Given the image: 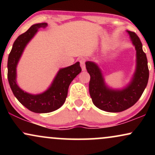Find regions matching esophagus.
I'll list each match as a JSON object with an SVG mask.
<instances>
[{
  "label": "esophagus",
  "instance_id": "1",
  "mask_svg": "<svg viewBox=\"0 0 155 155\" xmlns=\"http://www.w3.org/2000/svg\"><path fill=\"white\" fill-rule=\"evenodd\" d=\"M79 63H80V65H81L82 71L86 70V67H85V60H84V59H81V60H79Z\"/></svg>",
  "mask_w": 155,
  "mask_h": 155
}]
</instances>
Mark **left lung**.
<instances>
[{"label":"left lung","mask_w":155,"mask_h":155,"mask_svg":"<svg viewBox=\"0 0 155 155\" xmlns=\"http://www.w3.org/2000/svg\"><path fill=\"white\" fill-rule=\"evenodd\" d=\"M127 33L136 50V68L132 80L126 87L122 90L108 88L98 65L90 61L85 63L90 75L89 90L92 103L103 111L121 112L133 106L143 94L148 83V62L141 41L134 32Z\"/></svg>","instance_id":"obj_1"}]
</instances>
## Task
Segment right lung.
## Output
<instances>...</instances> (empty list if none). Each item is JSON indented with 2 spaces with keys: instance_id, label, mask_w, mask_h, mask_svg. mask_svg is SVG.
<instances>
[{
  "instance_id": "add662e5",
  "label": "right lung",
  "mask_w": 155,
  "mask_h": 155,
  "mask_svg": "<svg viewBox=\"0 0 155 155\" xmlns=\"http://www.w3.org/2000/svg\"><path fill=\"white\" fill-rule=\"evenodd\" d=\"M47 23L32 25L25 33L17 37L8 58V80L14 95L25 107L35 113H49L61 107L67 97L69 85L81 68L77 62L71 66L60 69L51 86L43 93L31 95L23 91L17 85V65L25 48L40 28H45Z\"/></svg>"
}]
</instances>
